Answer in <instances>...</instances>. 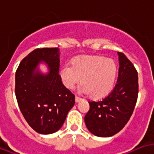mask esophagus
<instances>
[{"instance_id": "esophagus-1", "label": "esophagus", "mask_w": 154, "mask_h": 154, "mask_svg": "<svg viewBox=\"0 0 154 154\" xmlns=\"http://www.w3.org/2000/svg\"><path fill=\"white\" fill-rule=\"evenodd\" d=\"M81 100V97H75V102H79V101H80Z\"/></svg>"}]
</instances>
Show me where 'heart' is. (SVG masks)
Instances as JSON below:
<instances>
[{"label": "heart", "mask_w": 154, "mask_h": 154, "mask_svg": "<svg viewBox=\"0 0 154 154\" xmlns=\"http://www.w3.org/2000/svg\"><path fill=\"white\" fill-rule=\"evenodd\" d=\"M72 66L62 68L61 76L65 86L73 89L81 81V92L93 97L108 94L116 80L117 65L111 58L101 56H83L72 61Z\"/></svg>", "instance_id": "1"}]
</instances>
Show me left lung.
Wrapping results in <instances>:
<instances>
[{
  "label": "left lung",
  "mask_w": 154,
  "mask_h": 154,
  "mask_svg": "<svg viewBox=\"0 0 154 154\" xmlns=\"http://www.w3.org/2000/svg\"><path fill=\"white\" fill-rule=\"evenodd\" d=\"M119 69L117 84L109 94L99 101H89L84 117L91 133L109 137L118 133L130 119L138 97V73L124 54L119 52Z\"/></svg>",
  "instance_id": "left-lung-1"
}]
</instances>
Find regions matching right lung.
<instances>
[{
	"label": "right lung",
	"instance_id": "add662e5",
	"mask_svg": "<svg viewBox=\"0 0 154 154\" xmlns=\"http://www.w3.org/2000/svg\"><path fill=\"white\" fill-rule=\"evenodd\" d=\"M44 60L49 73L35 69ZM59 49L36 48L22 60L15 74V96L24 119L40 134H52L63 125L75 105V95L62 84L59 75Z\"/></svg>",
	"mask_w": 154,
	"mask_h": 154
}]
</instances>
